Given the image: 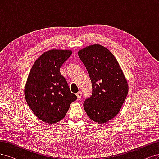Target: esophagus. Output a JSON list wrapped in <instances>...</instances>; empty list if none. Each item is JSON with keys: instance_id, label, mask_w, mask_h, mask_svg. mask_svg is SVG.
<instances>
[{"instance_id": "34e87169", "label": "esophagus", "mask_w": 159, "mask_h": 159, "mask_svg": "<svg viewBox=\"0 0 159 159\" xmlns=\"http://www.w3.org/2000/svg\"><path fill=\"white\" fill-rule=\"evenodd\" d=\"M76 96H77V100H79L81 98V96H82V93H81V92H79V93L76 94Z\"/></svg>"}]
</instances>
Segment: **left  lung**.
I'll use <instances>...</instances> for the list:
<instances>
[{
  "label": "left lung",
  "mask_w": 159,
  "mask_h": 159,
  "mask_svg": "<svg viewBox=\"0 0 159 159\" xmlns=\"http://www.w3.org/2000/svg\"><path fill=\"white\" fill-rule=\"evenodd\" d=\"M93 85L83 107L89 118L103 124L117 116L128 93L124 74L114 55L104 46L91 45L79 51Z\"/></svg>",
  "instance_id": "8db88e82"
}]
</instances>
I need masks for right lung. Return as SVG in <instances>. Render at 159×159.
I'll use <instances>...</instances> for the list:
<instances>
[{
    "instance_id": "obj_1",
    "label": "right lung",
    "mask_w": 159,
    "mask_h": 159,
    "mask_svg": "<svg viewBox=\"0 0 159 159\" xmlns=\"http://www.w3.org/2000/svg\"><path fill=\"white\" fill-rule=\"evenodd\" d=\"M71 54L70 50L48 51L35 61L28 76L25 100L34 114L48 124L63 119L70 104L77 99L60 73L61 65Z\"/></svg>"
}]
</instances>
